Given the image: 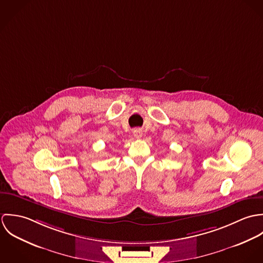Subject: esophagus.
<instances>
[{
  "label": "esophagus",
  "instance_id": "1",
  "mask_svg": "<svg viewBox=\"0 0 263 263\" xmlns=\"http://www.w3.org/2000/svg\"><path fill=\"white\" fill-rule=\"evenodd\" d=\"M133 133H134V136L136 139H140L143 136V130L141 128H136V129H134Z\"/></svg>",
  "mask_w": 263,
  "mask_h": 263
}]
</instances>
